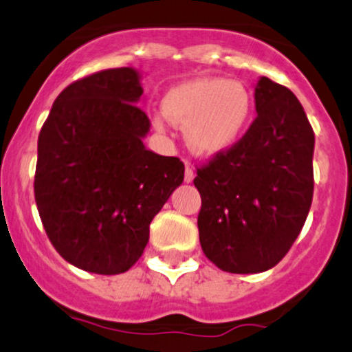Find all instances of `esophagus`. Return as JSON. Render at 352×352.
Wrapping results in <instances>:
<instances>
[{
    "label": "esophagus",
    "mask_w": 352,
    "mask_h": 352,
    "mask_svg": "<svg viewBox=\"0 0 352 352\" xmlns=\"http://www.w3.org/2000/svg\"><path fill=\"white\" fill-rule=\"evenodd\" d=\"M195 179V168L186 163V169H184V183H191Z\"/></svg>",
    "instance_id": "34e87169"
}]
</instances>
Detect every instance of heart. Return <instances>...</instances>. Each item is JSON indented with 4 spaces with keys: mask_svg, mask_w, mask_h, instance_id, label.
Returning <instances> with one entry per match:
<instances>
[{
    "mask_svg": "<svg viewBox=\"0 0 352 352\" xmlns=\"http://www.w3.org/2000/svg\"><path fill=\"white\" fill-rule=\"evenodd\" d=\"M251 91L241 81L224 78H195L173 86L163 98V113L155 116L160 131L166 120L184 128L188 148L212 157L226 153L239 141L251 123Z\"/></svg>",
    "mask_w": 352,
    "mask_h": 352,
    "instance_id": "1",
    "label": "heart"
}]
</instances>
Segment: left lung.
I'll return each instance as SVG.
<instances>
[{
	"label": "left lung",
	"instance_id": "obj_1",
	"mask_svg": "<svg viewBox=\"0 0 352 352\" xmlns=\"http://www.w3.org/2000/svg\"><path fill=\"white\" fill-rule=\"evenodd\" d=\"M256 120L223 155L197 169L199 243L234 274L271 270L286 256L313 201L314 133L289 89L261 76Z\"/></svg>",
	"mask_w": 352,
	"mask_h": 352
}]
</instances>
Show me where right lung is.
I'll use <instances>...</instances> for the list:
<instances>
[{"mask_svg": "<svg viewBox=\"0 0 352 352\" xmlns=\"http://www.w3.org/2000/svg\"><path fill=\"white\" fill-rule=\"evenodd\" d=\"M141 74L104 69L59 93L38 138L34 199L61 258L121 274L143 254L149 224L184 179L177 157L146 149Z\"/></svg>", "mask_w": 352, "mask_h": 352, "instance_id": "1", "label": "right lung"}]
</instances>
